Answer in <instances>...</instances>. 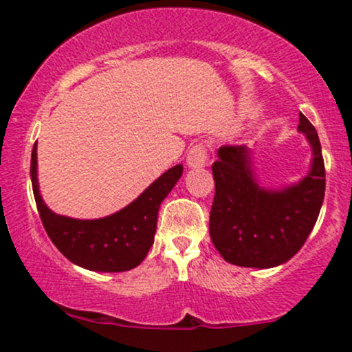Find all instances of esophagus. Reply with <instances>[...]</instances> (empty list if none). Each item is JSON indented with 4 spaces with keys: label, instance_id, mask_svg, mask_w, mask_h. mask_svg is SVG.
I'll return each mask as SVG.
<instances>
[{
    "label": "esophagus",
    "instance_id": "obj_1",
    "mask_svg": "<svg viewBox=\"0 0 352 352\" xmlns=\"http://www.w3.org/2000/svg\"><path fill=\"white\" fill-rule=\"evenodd\" d=\"M208 160V145L207 142H197L190 147L187 153L188 167H204Z\"/></svg>",
    "mask_w": 352,
    "mask_h": 352
}]
</instances>
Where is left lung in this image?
Instances as JSON below:
<instances>
[{
    "label": "left lung",
    "instance_id": "obj_1",
    "mask_svg": "<svg viewBox=\"0 0 352 352\" xmlns=\"http://www.w3.org/2000/svg\"><path fill=\"white\" fill-rule=\"evenodd\" d=\"M298 129L313 147L311 172L278 192L261 188L252 172L246 145H223L212 165L215 197L210 238L228 263L273 268L294 256L316 223L324 200L326 172L314 125L300 114Z\"/></svg>",
    "mask_w": 352,
    "mask_h": 352
}]
</instances>
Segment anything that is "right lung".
<instances>
[{
	"label": "right lung",
	"mask_w": 352,
	"mask_h": 352,
	"mask_svg": "<svg viewBox=\"0 0 352 352\" xmlns=\"http://www.w3.org/2000/svg\"><path fill=\"white\" fill-rule=\"evenodd\" d=\"M36 144L31 153V182L36 207L47 236L67 260L91 272L119 273L135 268L153 245L160 204L182 177L175 165L160 175L131 205L99 220H76L56 215L39 195L36 175Z\"/></svg>",
	"instance_id": "add662e5"
}]
</instances>
